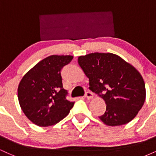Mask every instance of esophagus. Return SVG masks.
<instances>
[{
  "label": "esophagus",
  "instance_id": "obj_1",
  "mask_svg": "<svg viewBox=\"0 0 156 156\" xmlns=\"http://www.w3.org/2000/svg\"><path fill=\"white\" fill-rule=\"evenodd\" d=\"M85 98H87V99H92L93 98V94L90 92H86L85 94Z\"/></svg>",
  "mask_w": 156,
  "mask_h": 156
}]
</instances>
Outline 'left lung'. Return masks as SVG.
<instances>
[{"mask_svg":"<svg viewBox=\"0 0 156 156\" xmlns=\"http://www.w3.org/2000/svg\"><path fill=\"white\" fill-rule=\"evenodd\" d=\"M78 64L89 79V89L106 105L100 119L109 126L127 124L137 115L146 98L139 71L119 55L94 53L80 55Z\"/></svg>","mask_w":156,"mask_h":156,"instance_id":"8db88e82","label":"left lung"}]
</instances>
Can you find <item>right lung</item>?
I'll return each mask as SVG.
<instances>
[{"label": "right lung", "instance_id": "right-lung-1", "mask_svg": "<svg viewBox=\"0 0 156 156\" xmlns=\"http://www.w3.org/2000/svg\"><path fill=\"white\" fill-rule=\"evenodd\" d=\"M73 55H50L25 74L17 89L18 101L25 115L40 127L55 125L67 117L75 102L67 101L61 70Z\"/></svg>", "mask_w": 156, "mask_h": 156}]
</instances>
